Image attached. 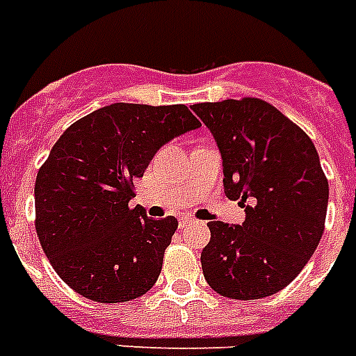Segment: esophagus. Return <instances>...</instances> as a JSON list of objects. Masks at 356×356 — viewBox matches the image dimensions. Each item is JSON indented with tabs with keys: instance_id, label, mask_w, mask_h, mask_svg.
<instances>
[{
	"instance_id": "obj_1",
	"label": "esophagus",
	"mask_w": 356,
	"mask_h": 356,
	"mask_svg": "<svg viewBox=\"0 0 356 356\" xmlns=\"http://www.w3.org/2000/svg\"><path fill=\"white\" fill-rule=\"evenodd\" d=\"M192 223H197V221H195L193 218H190V216H186V218H181V221H179V227L184 228V227H188V225H192Z\"/></svg>"
}]
</instances>
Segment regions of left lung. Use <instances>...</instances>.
Listing matches in <instances>:
<instances>
[{"label": "left lung", "mask_w": 356, "mask_h": 356, "mask_svg": "<svg viewBox=\"0 0 356 356\" xmlns=\"http://www.w3.org/2000/svg\"><path fill=\"white\" fill-rule=\"evenodd\" d=\"M223 157L228 199L243 225L210 221L201 252L208 285L232 300L273 296L300 274L318 247L329 184L307 133L259 98L193 104Z\"/></svg>", "instance_id": "obj_1"}]
</instances>
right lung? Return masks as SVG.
I'll return each mask as SVG.
<instances>
[{"label": "right lung", "instance_id": "obj_1", "mask_svg": "<svg viewBox=\"0 0 356 356\" xmlns=\"http://www.w3.org/2000/svg\"><path fill=\"white\" fill-rule=\"evenodd\" d=\"M201 122L184 104H111L71 124L34 184L36 234L53 268L74 293L129 302L155 285L177 230L173 216L131 208L133 181L157 149Z\"/></svg>", "mask_w": 356, "mask_h": 356}]
</instances>
